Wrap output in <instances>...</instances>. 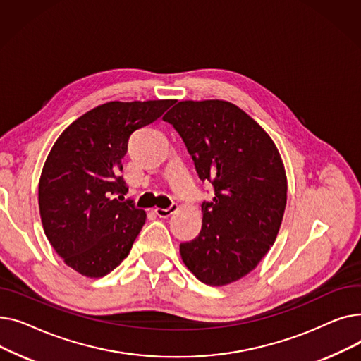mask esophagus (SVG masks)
I'll list each match as a JSON object with an SVG mask.
<instances>
[{
    "instance_id": "34e87169",
    "label": "esophagus",
    "mask_w": 361,
    "mask_h": 361,
    "mask_svg": "<svg viewBox=\"0 0 361 361\" xmlns=\"http://www.w3.org/2000/svg\"><path fill=\"white\" fill-rule=\"evenodd\" d=\"M178 211V204L177 203H171L169 207H166V209H161V207H157L155 209V214L159 216V218H168L173 214H176Z\"/></svg>"
}]
</instances>
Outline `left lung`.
I'll return each instance as SVG.
<instances>
[{"label":"left lung","mask_w":361,"mask_h":361,"mask_svg":"<svg viewBox=\"0 0 361 361\" xmlns=\"http://www.w3.org/2000/svg\"><path fill=\"white\" fill-rule=\"evenodd\" d=\"M164 121L178 131L197 176L214 187L199 235L180 244L185 267L207 286L252 272L278 235L287 204L279 152L243 109L226 101H181Z\"/></svg>","instance_id":"8db88e82"}]
</instances>
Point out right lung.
I'll return each mask as SVG.
<instances>
[{
    "instance_id": "obj_1",
    "label": "right lung",
    "mask_w": 361,
    "mask_h": 361,
    "mask_svg": "<svg viewBox=\"0 0 361 361\" xmlns=\"http://www.w3.org/2000/svg\"><path fill=\"white\" fill-rule=\"evenodd\" d=\"M173 99L106 102L71 123L54 143L39 180L44 231L66 264L101 278L127 257L146 221L125 200L120 173L128 139L154 123Z\"/></svg>"
}]
</instances>
